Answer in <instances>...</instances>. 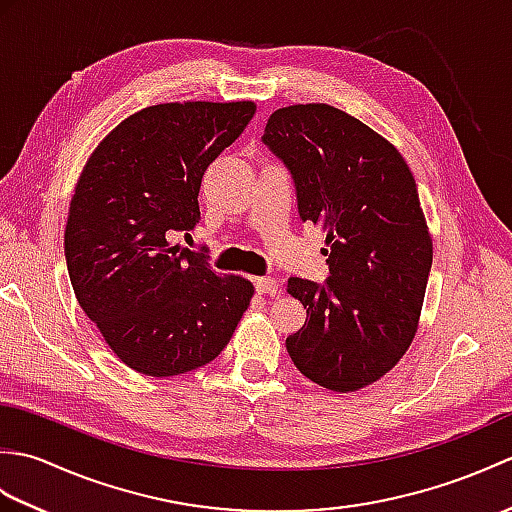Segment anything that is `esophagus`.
Instances as JSON below:
<instances>
[{
	"mask_svg": "<svg viewBox=\"0 0 512 512\" xmlns=\"http://www.w3.org/2000/svg\"><path fill=\"white\" fill-rule=\"evenodd\" d=\"M255 290L259 292V295H277L279 284L273 277H259V279H255Z\"/></svg>",
	"mask_w": 512,
	"mask_h": 512,
	"instance_id": "obj_1",
	"label": "esophagus"
}]
</instances>
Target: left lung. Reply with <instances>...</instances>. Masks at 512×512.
<instances>
[{
  "label": "left lung",
  "mask_w": 512,
  "mask_h": 512,
  "mask_svg": "<svg viewBox=\"0 0 512 512\" xmlns=\"http://www.w3.org/2000/svg\"><path fill=\"white\" fill-rule=\"evenodd\" d=\"M264 145L284 162L299 217L321 224L325 284L290 277L306 323L286 339L299 372L325 389L372 385L418 330L433 244L418 187L398 149L325 103L281 107Z\"/></svg>",
  "instance_id": "left-lung-1"
}]
</instances>
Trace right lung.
I'll use <instances>...</instances> for the list:
<instances>
[{
	"label": "right lung",
	"instance_id": "1",
	"mask_svg": "<svg viewBox=\"0 0 512 512\" xmlns=\"http://www.w3.org/2000/svg\"><path fill=\"white\" fill-rule=\"evenodd\" d=\"M253 114V101L145 107L103 138L76 182L63 239L74 295L140 374L211 363L253 297L248 279L220 277L204 253L169 242L198 224L204 171Z\"/></svg>",
	"mask_w": 512,
	"mask_h": 512
}]
</instances>
